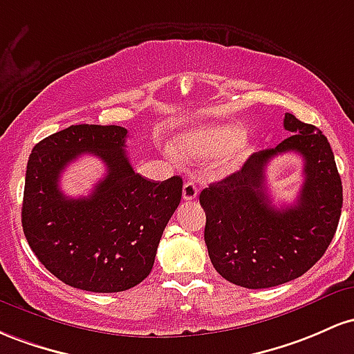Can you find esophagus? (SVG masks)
I'll use <instances>...</instances> for the list:
<instances>
[{"instance_id":"1","label":"esophagus","mask_w":354,"mask_h":354,"mask_svg":"<svg viewBox=\"0 0 354 354\" xmlns=\"http://www.w3.org/2000/svg\"><path fill=\"white\" fill-rule=\"evenodd\" d=\"M197 194H198L197 185L190 180L185 182L184 189H182V197H184V201H192V198L197 197Z\"/></svg>"}]
</instances>
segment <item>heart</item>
I'll list each match as a JSON object with an SVG mask.
<instances>
[{"mask_svg":"<svg viewBox=\"0 0 354 354\" xmlns=\"http://www.w3.org/2000/svg\"><path fill=\"white\" fill-rule=\"evenodd\" d=\"M242 137H244V130L241 127H210V129H201L180 135L176 140V149L185 158H201L224 152L239 144Z\"/></svg>","mask_w":354,"mask_h":354,"instance_id":"obj_1","label":"heart"}]
</instances>
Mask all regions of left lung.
<instances>
[{
  "label": "left lung",
  "instance_id": "left-lung-1",
  "mask_svg": "<svg viewBox=\"0 0 354 354\" xmlns=\"http://www.w3.org/2000/svg\"><path fill=\"white\" fill-rule=\"evenodd\" d=\"M284 129L292 135L252 153L242 169L198 197L210 263L229 283L248 289L289 283L309 271L335 237L343 207V185L328 138L292 113H286ZM289 151L304 158L305 182L295 204L277 209L265 187V167Z\"/></svg>",
  "mask_w": 354,
  "mask_h": 354
}]
</instances>
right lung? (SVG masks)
I'll list each match as a JSON object with an SVG mask.
<instances>
[{"mask_svg":"<svg viewBox=\"0 0 354 354\" xmlns=\"http://www.w3.org/2000/svg\"><path fill=\"white\" fill-rule=\"evenodd\" d=\"M127 129L71 125L43 138L26 167L21 224L38 261L59 281L91 292H120L152 271L158 242L182 197V178L147 180L125 153ZM91 153L106 177L86 198L59 190L70 161Z\"/></svg>","mask_w":354,"mask_h":354,"instance_id":"1","label":"right lung"}]
</instances>
